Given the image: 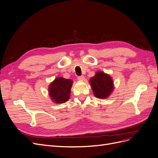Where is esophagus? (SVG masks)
<instances>
[{
	"label": "esophagus",
	"mask_w": 158,
	"mask_h": 158,
	"mask_svg": "<svg viewBox=\"0 0 158 158\" xmlns=\"http://www.w3.org/2000/svg\"><path fill=\"white\" fill-rule=\"evenodd\" d=\"M84 78H85V77H84V76H78V79L79 80H81V81L84 80Z\"/></svg>",
	"instance_id": "34e87169"
}]
</instances>
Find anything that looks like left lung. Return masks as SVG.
I'll return each instance as SVG.
<instances>
[{
    "instance_id": "1",
    "label": "left lung",
    "mask_w": 158,
    "mask_h": 158,
    "mask_svg": "<svg viewBox=\"0 0 158 158\" xmlns=\"http://www.w3.org/2000/svg\"><path fill=\"white\" fill-rule=\"evenodd\" d=\"M91 87L95 96L99 99H106L109 96L114 89L113 82L111 76L99 71L89 80Z\"/></svg>"
}]
</instances>
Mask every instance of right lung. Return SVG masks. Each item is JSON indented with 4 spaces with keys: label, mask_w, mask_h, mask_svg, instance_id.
Wrapping results in <instances>:
<instances>
[{
    "label": "right lung",
    "mask_w": 158,
    "mask_h": 158,
    "mask_svg": "<svg viewBox=\"0 0 158 158\" xmlns=\"http://www.w3.org/2000/svg\"><path fill=\"white\" fill-rule=\"evenodd\" d=\"M73 80L61 77L56 78L49 87V93L52 101L56 103H63L70 98Z\"/></svg>",
    "instance_id": "right-lung-1"
}]
</instances>
